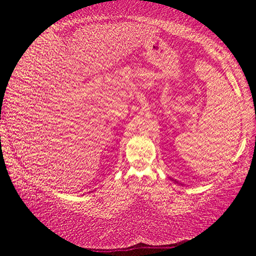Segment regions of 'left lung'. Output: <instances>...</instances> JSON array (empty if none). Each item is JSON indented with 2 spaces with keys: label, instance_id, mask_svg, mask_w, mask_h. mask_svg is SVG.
<instances>
[{
  "label": "left lung",
  "instance_id": "8db88e82",
  "mask_svg": "<svg viewBox=\"0 0 256 256\" xmlns=\"http://www.w3.org/2000/svg\"><path fill=\"white\" fill-rule=\"evenodd\" d=\"M175 182H176V180H175Z\"/></svg>",
  "mask_w": 256,
  "mask_h": 256
}]
</instances>
